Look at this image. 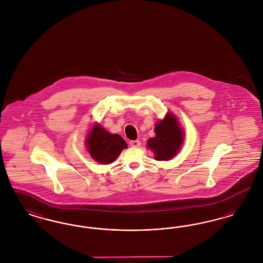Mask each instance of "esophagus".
Masks as SVG:
<instances>
[{
	"label": "esophagus",
	"mask_w": 263,
	"mask_h": 263,
	"mask_svg": "<svg viewBox=\"0 0 263 263\" xmlns=\"http://www.w3.org/2000/svg\"><path fill=\"white\" fill-rule=\"evenodd\" d=\"M140 145H141V142L138 141V140H134V141H131V142H130V146H131V147H134V148L140 147Z\"/></svg>",
	"instance_id": "obj_1"
}]
</instances>
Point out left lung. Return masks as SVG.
Wrapping results in <instances>:
<instances>
[{
    "label": "left lung",
    "instance_id": "1",
    "mask_svg": "<svg viewBox=\"0 0 263 263\" xmlns=\"http://www.w3.org/2000/svg\"><path fill=\"white\" fill-rule=\"evenodd\" d=\"M156 136L150 138L147 146L155 154V160L168 161L180 149L184 134L177 118L172 113H166L162 121L155 126Z\"/></svg>",
    "mask_w": 263,
    "mask_h": 263
}]
</instances>
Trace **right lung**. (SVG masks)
Masks as SVG:
<instances>
[{
	"label": "right lung",
	"mask_w": 263,
	"mask_h": 263,
	"mask_svg": "<svg viewBox=\"0 0 263 263\" xmlns=\"http://www.w3.org/2000/svg\"><path fill=\"white\" fill-rule=\"evenodd\" d=\"M86 143L91 158L103 164L113 163L122 150L127 148L122 138L117 134H110L99 124L90 129Z\"/></svg>",
	"instance_id": "1"
}]
</instances>
